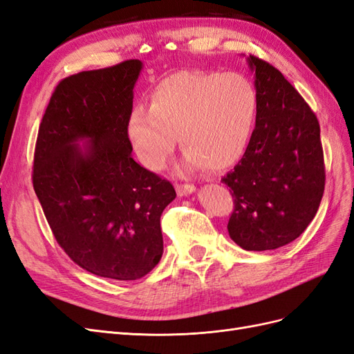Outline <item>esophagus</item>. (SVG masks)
I'll use <instances>...</instances> for the list:
<instances>
[{
    "label": "esophagus",
    "mask_w": 354,
    "mask_h": 354,
    "mask_svg": "<svg viewBox=\"0 0 354 354\" xmlns=\"http://www.w3.org/2000/svg\"><path fill=\"white\" fill-rule=\"evenodd\" d=\"M196 187L194 185H177V194L180 196H187L190 194H194Z\"/></svg>",
    "instance_id": "obj_1"
}]
</instances>
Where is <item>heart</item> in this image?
I'll list each match as a JSON object with an SVG mask.
<instances>
[{
	"label": "heart",
	"mask_w": 354,
	"mask_h": 354,
	"mask_svg": "<svg viewBox=\"0 0 354 354\" xmlns=\"http://www.w3.org/2000/svg\"><path fill=\"white\" fill-rule=\"evenodd\" d=\"M259 116V93L239 72L181 71L149 91L147 108L128 115L125 136L140 164L162 169L176 136L189 168L221 171L238 164L251 145Z\"/></svg>",
	"instance_id": "obj_1"
}]
</instances>
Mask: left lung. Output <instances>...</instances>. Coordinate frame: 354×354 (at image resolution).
Here are the masks:
<instances>
[{
	"instance_id": "8db88e82",
	"label": "left lung",
	"mask_w": 354,
	"mask_h": 354,
	"mask_svg": "<svg viewBox=\"0 0 354 354\" xmlns=\"http://www.w3.org/2000/svg\"><path fill=\"white\" fill-rule=\"evenodd\" d=\"M259 93L251 145L221 181L234 209L230 238L246 251L295 241L316 216L325 190L324 151L313 111L270 63L250 56Z\"/></svg>"
}]
</instances>
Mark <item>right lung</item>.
I'll use <instances>...</instances> for the list:
<instances>
[{
    "label": "right lung",
    "mask_w": 354,
    "mask_h": 354,
    "mask_svg": "<svg viewBox=\"0 0 354 354\" xmlns=\"http://www.w3.org/2000/svg\"><path fill=\"white\" fill-rule=\"evenodd\" d=\"M142 68L125 60L60 81L34 156L32 181L57 243L82 269L116 281L159 263L160 214L176 198L168 180L131 158L125 136Z\"/></svg>",
    "instance_id": "add662e5"
}]
</instances>
